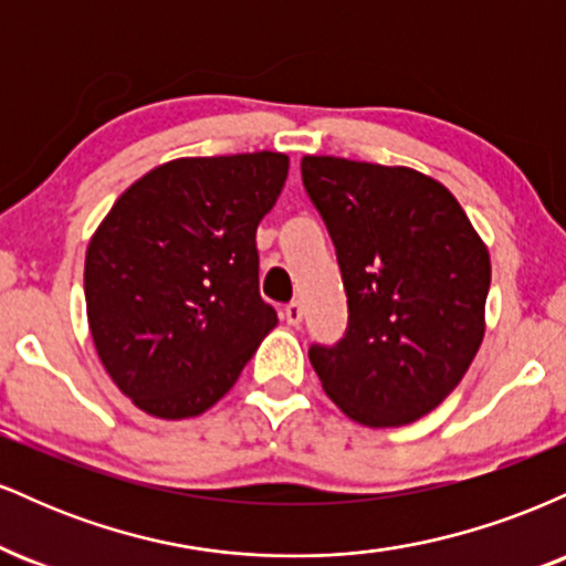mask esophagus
<instances>
[{"label": "esophagus", "mask_w": 566, "mask_h": 566, "mask_svg": "<svg viewBox=\"0 0 566 566\" xmlns=\"http://www.w3.org/2000/svg\"><path fill=\"white\" fill-rule=\"evenodd\" d=\"M284 319H287L290 324H301L303 322V305L301 301H292L284 305Z\"/></svg>", "instance_id": "obj_1"}]
</instances>
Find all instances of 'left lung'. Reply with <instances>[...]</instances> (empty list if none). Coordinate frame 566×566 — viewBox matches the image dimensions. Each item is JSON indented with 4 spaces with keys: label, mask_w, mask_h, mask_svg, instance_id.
I'll return each instance as SVG.
<instances>
[{
    "label": "left lung",
    "mask_w": 566,
    "mask_h": 566,
    "mask_svg": "<svg viewBox=\"0 0 566 566\" xmlns=\"http://www.w3.org/2000/svg\"><path fill=\"white\" fill-rule=\"evenodd\" d=\"M301 175L348 297L346 333L311 343V365L356 423H412L482 346L490 252L458 199L409 167L303 157Z\"/></svg>",
    "instance_id": "1"
}]
</instances>
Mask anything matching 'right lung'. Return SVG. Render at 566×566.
<instances>
[{
	"mask_svg": "<svg viewBox=\"0 0 566 566\" xmlns=\"http://www.w3.org/2000/svg\"><path fill=\"white\" fill-rule=\"evenodd\" d=\"M284 154L175 159L116 199L84 258L97 356L143 412H205L276 324L255 233L287 180Z\"/></svg>",
	"mask_w": 566,
	"mask_h": 566,
	"instance_id": "obj_1",
	"label": "right lung"
}]
</instances>
